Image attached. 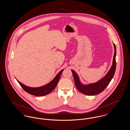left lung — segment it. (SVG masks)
<instances>
[{"label":"left lung","instance_id":"left-lung-1","mask_svg":"<svg viewBox=\"0 0 130 130\" xmlns=\"http://www.w3.org/2000/svg\"><path fill=\"white\" fill-rule=\"evenodd\" d=\"M113 46L115 48V53L111 67L107 74L105 75V76L98 82L86 85L83 84L80 80L78 74H76L74 70H71L74 76L76 87L80 92L88 95H96L103 92L109 85L115 74L116 69V47L114 43Z\"/></svg>","mask_w":130,"mask_h":130}]
</instances>
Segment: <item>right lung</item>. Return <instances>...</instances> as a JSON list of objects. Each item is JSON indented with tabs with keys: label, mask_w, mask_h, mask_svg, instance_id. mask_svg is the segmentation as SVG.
<instances>
[{
	"label": "right lung",
	"mask_w": 130,
	"mask_h": 130,
	"mask_svg": "<svg viewBox=\"0 0 130 130\" xmlns=\"http://www.w3.org/2000/svg\"><path fill=\"white\" fill-rule=\"evenodd\" d=\"M63 70L64 69L60 71L57 74H56L55 78L51 81H50L49 83L44 86L39 87H31L27 86L24 85L20 82H19L18 79H17V80L18 81L19 84L23 88V89L27 93H29L31 95L35 96H44L49 94L54 90L59 81L61 74H62Z\"/></svg>",
	"instance_id": "right-lung-1"
}]
</instances>
